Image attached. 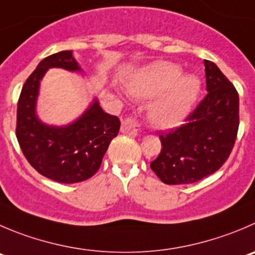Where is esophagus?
Wrapping results in <instances>:
<instances>
[{"mask_svg":"<svg viewBox=\"0 0 255 255\" xmlns=\"http://www.w3.org/2000/svg\"><path fill=\"white\" fill-rule=\"evenodd\" d=\"M121 132H124V134H129L131 135V136H137L140 132L139 125H137V123L134 119H125V120H123V123H121Z\"/></svg>","mask_w":255,"mask_h":255,"instance_id":"1","label":"esophagus"}]
</instances>
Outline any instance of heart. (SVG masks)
Segmentation results:
<instances>
[{
	"mask_svg": "<svg viewBox=\"0 0 255 255\" xmlns=\"http://www.w3.org/2000/svg\"><path fill=\"white\" fill-rule=\"evenodd\" d=\"M128 89L140 100L157 96L147 113L150 123L157 129L173 130L193 110L200 93V81L194 75L183 76L181 67L174 62L156 61L137 70L128 82Z\"/></svg>",
	"mask_w": 255,
	"mask_h": 255,
	"instance_id": "obj_1",
	"label": "heart"
}]
</instances>
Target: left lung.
Listing matches in <instances>:
<instances>
[{"label":"left lung","mask_w":255,"mask_h":255,"mask_svg":"<svg viewBox=\"0 0 255 255\" xmlns=\"http://www.w3.org/2000/svg\"><path fill=\"white\" fill-rule=\"evenodd\" d=\"M207 96L175 131L160 135L161 152L150 164L165 184H191L219 170L234 146L239 96L219 67L204 60Z\"/></svg>","instance_id":"1"}]
</instances>
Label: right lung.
Wrapping results in <instances>:
<instances>
[{
    "instance_id": "1",
    "label": "right lung",
    "mask_w": 255,
    "mask_h": 255,
    "mask_svg": "<svg viewBox=\"0 0 255 255\" xmlns=\"http://www.w3.org/2000/svg\"><path fill=\"white\" fill-rule=\"evenodd\" d=\"M50 69L84 74L72 51L43 59L26 80L18 99L17 140L41 175L64 184L80 183L99 170L111 140L118 136L120 120L105 113L94 98L84 113L66 125L43 123L37 115V100L41 81Z\"/></svg>"
}]
</instances>
